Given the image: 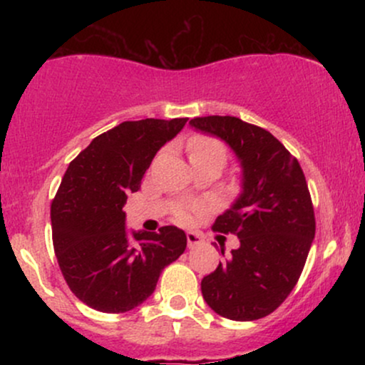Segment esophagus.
Returning <instances> with one entry per match:
<instances>
[{
  "label": "esophagus",
  "instance_id": "1",
  "mask_svg": "<svg viewBox=\"0 0 365 365\" xmlns=\"http://www.w3.org/2000/svg\"><path fill=\"white\" fill-rule=\"evenodd\" d=\"M202 244V237L199 235V233H194V232H188L187 233V245L188 249H192V247Z\"/></svg>",
  "mask_w": 365,
  "mask_h": 365
}]
</instances>
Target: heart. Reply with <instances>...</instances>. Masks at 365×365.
<instances>
[{"instance_id": "obj_1", "label": "heart", "mask_w": 365, "mask_h": 365, "mask_svg": "<svg viewBox=\"0 0 365 365\" xmlns=\"http://www.w3.org/2000/svg\"><path fill=\"white\" fill-rule=\"evenodd\" d=\"M188 150H190V158L202 156V154H211V153L221 154V156H225L226 154L223 144L215 139H211V137H195V139H192L190 144H188ZM199 209L200 207L197 206H182L175 211V217H177L180 223H190Z\"/></svg>"}]
</instances>
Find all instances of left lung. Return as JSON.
Listing matches in <instances>:
<instances>
[{
  "label": "left lung",
  "mask_w": 365,
  "mask_h": 365,
  "mask_svg": "<svg viewBox=\"0 0 365 365\" xmlns=\"http://www.w3.org/2000/svg\"><path fill=\"white\" fill-rule=\"evenodd\" d=\"M190 125L225 140L244 173L240 197L212 225L215 232L237 235L240 247L204 276L202 297L226 319H261L290 295L316 235L305 175L282 142L257 125L217 115Z\"/></svg>",
  "instance_id": "1"
}]
</instances>
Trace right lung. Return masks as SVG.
Masks as SVG:
<instances>
[{
    "instance_id": "add662e5",
    "label": "right lung",
    "mask_w": 365,
    "mask_h": 365,
    "mask_svg": "<svg viewBox=\"0 0 365 365\" xmlns=\"http://www.w3.org/2000/svg\"><path fill=\"white\" fill-rule=\"evenodd\" d=\"M188 118L123 121L70 163L51 202L53 245L73 295L99 312L132 311L153 295L187 237L177 226L128 238L123 206L150 161Z\"/></svg>"
}]
</instances>
